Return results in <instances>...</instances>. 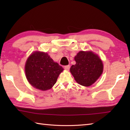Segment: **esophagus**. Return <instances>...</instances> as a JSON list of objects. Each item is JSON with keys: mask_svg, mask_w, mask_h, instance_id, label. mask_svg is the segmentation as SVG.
I'll use <instances>...</instances> for the list:
<instances>
[{"mask_svg": "<svg viewBox=\"0 0 130 130\" xmlns=\"http://www.w3.org/2000/svg\"><path fill=\"white\" fill-rule=\"evenodd\" d=\"M70 65H66V66H65L64 67V69L65 70H69V69H70Z\"/></svg>", "mask_w": 130, "mask_h": 130, "instance_id": "obj_1", "label": "esophagus"}]
</instances>
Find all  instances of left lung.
<instances>
[{
	"instance_id": "left-lung-1",
	"label": "left lung",
	"mask_w": 130,
	"mask_h": 130,
	"mask_svg": "<svg viewBox=\"0 0 130 130\" xmlns=\"http://www.w3.org/2000/svg\"><path fill=\"white\" fill-rule=\"evenodd\" d=\"M76 64L70 68V72L80 85L89 87L96 81L103 73L102 61L92 51H80L74 57Z\"/></svg>"
}]
</instances>
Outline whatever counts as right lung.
<instances>
[{"label":"right lung","instance_id":"right-lung-1","mask_svg":"<svg viewBox=\"0 0 130 130\" xmlns=\"http://www.w3.org/2000/svg\"><path fill=\"white\" fill-rule=\"evenodd\" d=\"M63 69L50 57L46 52L36 51L27 59L25 73L32 86L41 90H47L56 83Z\"/></svg>","mask_w":130,"mask_h":130}]
</instances>
